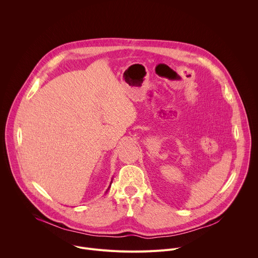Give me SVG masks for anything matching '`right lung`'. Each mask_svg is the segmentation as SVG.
<instances>
[{"instance_id": "add662e5", "label": "right lung", "mask_w": 258, "mask_h": 258, "mask_svg": "<svg viewBox=\"0 0 258 258\" xmlns=\"http://www.w3.org/2000/svg\"><path fill=\"white\" fill-rule=\"evenodd\" d=\"M111 182H112V181H111ZM111 182H110V183H111ZM110 186H111V185H110ZM110 186H109V188H110ZM109 188H108V190H109ZM108 190H107V191H108Z\"/></svg>"}]
</instances>
